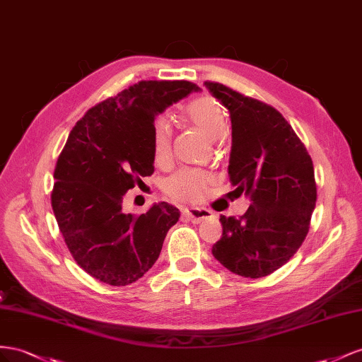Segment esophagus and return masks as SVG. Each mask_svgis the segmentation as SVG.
<instances>
[{
    "label": "esophagus",
    "mask_w": 362,
    "mask_h": 362,
    "mask_svg": "<svg viewBox=\"0 0 362 362\" xmlns=\"http://www.w3.org/2000/svg\"><path fill=\"white\" fill-rule=\"evenodd\" d=\"M183 215L187 216V218L194 223V224H199L204 220H208L212 216V212L208 209H202V208H188L183 211Z\"/></svg>",
    "instance_id": "obj_1"
}]
</instances>
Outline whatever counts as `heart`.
Here are the masks:
<instances>
[{"label": "heart", "mask_w": 362, "mask_h": 362, "mask_svg": "<svg viewBox=\"0 0 362 362\" xmlns=\"http://www.w3.org/2000/svg\"><path fill=\"white\" fill-rule=\"evenodd\" d=\"M179 118L197 129L209 141L218 139L226 130V113L220 103L211 97L191 100L188 105L182 107ZM151 144L154 159L158 162H162L170 156L171 138L167 124L163 121H158L153 126ZM208 183V174L197 170H182L173 174L167 180V192L174 200L195 202L202 197Z\"/></svg>", "instance_id": "1"}]
</instances>
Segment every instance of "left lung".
Returning <instances> with one entry per match:
<instances>
[{
  "instance_id": "left-lung-1",
  "label": "left lung",
  "mask_w": 362,
  "mask_h": 362,
  "mask_svg": "<svg viewBox=\"0 0 362 362\" xmlns=\"http://www.w3.org/2000/svg\"><path fill=\"white\" fill-rule=\"evenodd\" d=\"M204 86L229 110L227 173L233 192L250 200L241 218L220 216L223 236L212 255L236 274L264 277L290 261L306 238L317 202L314 165L276 109L220 83Z\"/></svg>"
}]
</instances>
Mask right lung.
I'll return each instance as SVG.
<instances>
[{
  "label": "right lung",
  "instance_id": "right-lung-1",
  "mask_svg": "<svg viewBox=\"0 0 362 362\" xmlns=\"http://www.w3.org/2000/svg\"><path fill=\"white\" fill-rule=\"evenodd\" d=\"M200 90L191 81L142 80L101 101L72 127L54 170L51 206L76 262L113 286L136 282L158 261L180 212L165 202L141 215L124 194L154 171V119Z\"/></svg>",
  "mask_w": 362,
  "mask_h": 362
}]
</instances>
